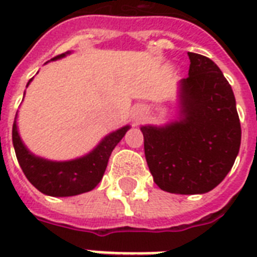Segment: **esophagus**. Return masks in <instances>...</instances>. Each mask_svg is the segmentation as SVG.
<instances>
[{
    "label": "esophagus",
    "mask_w": 257,
    "mask_h": 257,
    "mask_svg": "<svg viewBox=\"0 0 257 257\" xmlns=\"http://www.w3.org/2000/svg\"><path fill=\"white\" fill-rule=\"evenodd\" d=\"M145 114H147V110L143 106H136V108L133 109V113H132V118L135 121V124H139L141 121L144 120Z\"/></svg>",
    "instance_id": "esophagus-1"
}]
</instances>
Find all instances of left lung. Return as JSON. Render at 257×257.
<instances>
[{
  "mask_svg": "<svg viewBox=\"0 0 257 257\" xmlns=\"http://www.w3.org/2000/svg\"><path fill=\"white\" fill-rule=\"evenodd\" d=\"M188 77L180 81L179 117L144 125L145 159L160 189L200 195L217 187L233 167L241 141L235 94L205 56L188 52Z\"/></svg>",
  "mask_w": 257,
  "mask_h": 257,
  "instance_id": "1",
  "label": "left lung"
}]
</instances>
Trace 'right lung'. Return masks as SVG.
Instances as JSON below:
<instances>
[{"mask_svg": "<svg viewBox=\"0 0 257 257\" xmlns=\"http://www.w3.org/2000/svg\"><path fill=\"white\" fill-rule=\"evenodd\" d=\"M70 53L72 52L62 53L57 57H53L50 61L60 60ZM32 80L33 78H30L28 85ZM129 128V125H125L122 128L109 133L108 136H105L98 143L96 148L86 153L85 156L68 161H52L36 156L34 153L30 152L18 133L17 114L12 131V139L18 164L30 184L44 195L53 197H68L81 195L96 188L104 176L110 153L125 136V133L128 132Z\"/></svg>", "mask_w": 257, "mask_h": 257, "instance_id": "obj_1", "label": "right lung"}]
</instances>
